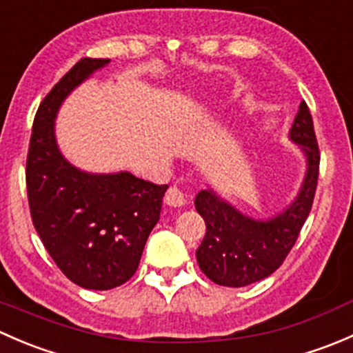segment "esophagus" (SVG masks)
Segmentation results:
<instances>
[{"label":"esophagus","instance_id":"obj_1","mask_svg":"<svg viewBox=\"0 0 353 353\" xmlns=\"http://www.w3.org/2000/svg\"><path fill=\"white\" fill-rule=\"evenodd\" d=\"M163 201L169 206L177 208V206H183L184 203H186V196H184V193L177 186H170L169 190H167L165 196H163Z\"/></svg>","mask_w":353,"mask_h":353}]
</instances>
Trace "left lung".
Instances as JSON below:
<instances>
[{"mask_svg": "<svg viewBox=\"0 0 353 353\" xmlns=\"http://www.w3.org/2000/svg\"><path fill=\"white\" fill-rule=\"evenodd\" d=\"M288 137L305 157V176L297 196L283 212L266 220L252 219L222 199L213 190H201L194 199L206 223L196 249L201 272L223 287H245L272 275L297 241L311 212L319 174V148L311 112L301 102Z\"/></svg>", "mask_w": 353, "mask_h": 353, "instance_id": "8db88e82", "label": "left lung"}]
</instances>
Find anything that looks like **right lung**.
<instances>
[{"label":"right lung","mask_w":353,"mask_h":353,"mask_svg":"<svg viewBox=\"0 0 353 353\" xmlns=\"http://www.w3.org/2000/svg\"><path fill=\"white\" fill-rule=\"evenodd\" d=\"M109 61L80 59L46 95L32 126L25 170L32 222L42 244L71 282L90 290L119 287L134 275L169 188L126 170L85 172L59 150V108Z\"/></svg>","instance_id":"1"}]
</instances>
